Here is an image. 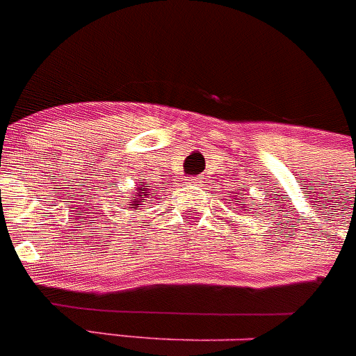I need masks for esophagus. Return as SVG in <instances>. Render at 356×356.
<instances>
[{"label":"esophagus","instance_id":"esophagus-1","mask_svg":"<svg viewBox=\"0 0 356 356\" xmlns=\"http://www.w3.org/2000/svg\"><path fill=\"white\" fill-rule=\"evenodd\" d=\"M188 186H191V188H196V186L201 184V179L200 177H193V179H188V182H186Z\"/></svg>","mask_w":356,"mask_h":356}]
</instances>
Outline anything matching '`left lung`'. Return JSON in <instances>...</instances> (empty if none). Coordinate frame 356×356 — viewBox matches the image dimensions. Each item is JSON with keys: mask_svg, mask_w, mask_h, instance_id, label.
Here are the masks:
<instances>
[{"mask_svg": "<svg viewBox=\"0 0 356 356\" xmlns=\"http://www.w3.org/2000/svg\"><path fill=\"white\" fill-rule=\"evenodd\" d=\"M245 208V211H251V208H250V204H248V207H243Z\"/></svg>", "mask_w": 356, "mask_h": 356, "instance_id": "obj_1", "label": "left lung"}]
</instances>
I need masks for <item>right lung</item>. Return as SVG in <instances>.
Listing matches in <instances>:
<instances>
[{
	"instance_id": "add662e5",
	"label": "right lung",
	"mask_w": 356,
	"mask_h": 356,
	"mask_svg": "<svg viewBox=\"0 0 356 356\" xmlns=\"http://www.w3.org/2000/svg\"><path fill=\"white\" fill-rule=\"evenodd\" d=\"M132 195H134V196H132V200L125 201V203H127V207H125L124 210H138V207L143 203V201H146V198L152 200L153 196L156 195V189L153 191L152 186L145 184V182H139L138 188L132 191ZM132 218H134V217H132Z\"/></svg>"
}]
</instances>
